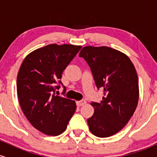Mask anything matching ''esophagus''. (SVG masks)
<instances>
[{
  "label": "esophagus",
  "instance_id": "esophagus-1",
  "mask_svg": "<svg viewBox=\"0 0 157 157\" xmlns=\"http://www.w3.org/2000/svg\"><path fill=\"white\" fill-rule=\"evenodd\" d=\"M86 104V101L85 100H82L80 101H77V106H82Z\"/></svg>",
  "mask_w": 157,
  "mask_h": 157
}]
</instances>
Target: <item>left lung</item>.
Here are the masks:
<instances>
[{"mask_svg": "<svg viewBox=\"0 0 157 157\" xmlns=\"http://www.w3.org/2000/svg\"><path fill=\"white\" fill-rule=\"evenodd\" d=\"M79 56L88 63L97 89L104 94L100 103H91L94 112L87 120L89 128L96 136L109 137L125 127L137 107V73L125 54L108 46H85Z\"/></svg>", "mask_w": 157, "mask_h": 157, "instance_id": "obj_1", "label": "left lung"}]
</instances>
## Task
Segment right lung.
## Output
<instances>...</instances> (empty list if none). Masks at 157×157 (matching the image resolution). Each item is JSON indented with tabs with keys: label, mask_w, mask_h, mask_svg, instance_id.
<instances>
[{
	"label": "right lung",
	"mask_w": 157,
	"mask_h": 157,
	"mask_svg": "<svg viewBox=\"0 0 157 157\" xmlns=\"http://www.w3.org/2000/svg\"><path fill=\"white\" fill-rule=\"evenodd\" d=\"M81 46L50 44L29 54L17 76V92L21 109L35 128L57 136L67 128L76 111L75 100L55 95L63 71ZM66 89H64V91Z\"/></svg>",
	"instance_id": "1"
}]
</instances>
